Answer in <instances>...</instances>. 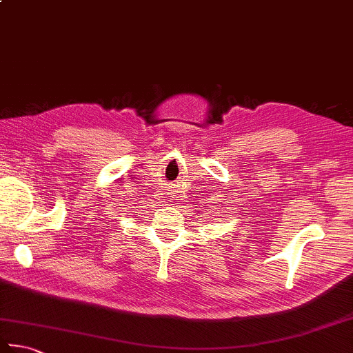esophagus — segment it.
<instances>
[{
	"label": "esophagus",
	"instance_id": "34e87169",
	"mask_svg": "<svg viewBox=\"0 0 353 353\" xmlns=\"http://www.w3.org/2000/svg\"><path fill=\"white\" fill-rule=\"evenodd\" d=\"M171 194H172V192H168V197H170L171 200H174V199H172V196H171Z\"/></svg>",
	"mask_w": 353,
	"mask_h": 353
}]
</instances>
